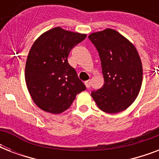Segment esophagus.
<instances>
[{
    "instance_id": "1",
    "label": "esophagus",
    "mask_w": 159,
    "mask_h": 159,
    "mask_svg": "<svg viewBox=\"0 0 159 159\" xmlns=\"http://www.w3.org/2000/svg\"><path fill=\"white\" fill-rule=\"evenodd\" d=\"M85 85H86L87 88H89L90 86H91V82H90V80H88V81H86V82H85Z\"/></svg>"
}]
</instances>
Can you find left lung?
<instances>
[{"label":"left lung","instance_id":"obj_1","mask_svg":"<svg viewBox=\"0 0 159 159\" xmlns=\"http://www.w3.org/2000/svg\"><path fill=\"white\" fill-rule=\"evenodd\" d=\"M99 53L104 85L91 95L104 112L115 114L130 106L140 91L143 68L135 47L117 31L106 29L88 36Z\"/></svg>","mask_w":159,"mask_h":159}]
</instances>
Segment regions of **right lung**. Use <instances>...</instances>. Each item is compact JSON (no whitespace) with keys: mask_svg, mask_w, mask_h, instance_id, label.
<instances>
[{"mask_svg":"<svg viewBox=\"0 0 159 159\" xmlns=\"http://www.w3.org/2000/svg\"><path fill=\"white\" fill-rule=\"evenodd\" d=\"M86 37L57 27L43 34L31 47L25 82L34 102L43 111H66L77 94L87 88L67 62L70 51Z\"/></svg>","mask_w":159,"mask_h":159,"instance_id":"obj_1","label":"right lung"}]
</instances>
